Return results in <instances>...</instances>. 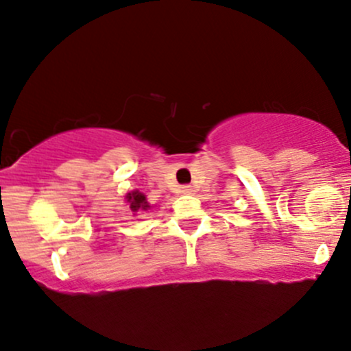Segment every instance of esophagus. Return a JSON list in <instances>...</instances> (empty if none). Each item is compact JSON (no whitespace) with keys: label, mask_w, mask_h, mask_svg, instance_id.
Segmentation results:
<instances>
[{"label":"esophagus","mask_w":351,"mask_h":351,"mask_svg":"<svg viewBox=\"0 0 351 351\" xmlns=\"http://www.w3.org/2000/svg\"><path fill=\"white\" fill-rule=\"evenodd\" d=\"M182 193H185V195H191V193H193V186H191V185H185V186H182Z\"/></svg>","instance_id":"obj_1"}]
</instances>
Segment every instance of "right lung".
Wrapping results in <instances>:
<instances>
[{
	"instance_id": "right-lung-1",
	"label": "right lung",
	"mask_w": 351,
	"mask_h": 351,
	"mask_svg": "<svg viewBox=\"0 0 351 351\" xmlns=\"http://www.w3.org/2000/svg\"><path fill=\"white\" fill-rule=\"evenodd\" d=\"M128 202L131 204L132 212H138V210H149L151 205L147 204L146 197L143 193H139L138 190L132 191V193L128 195Z\"/></svg>"
}]
</instances>
